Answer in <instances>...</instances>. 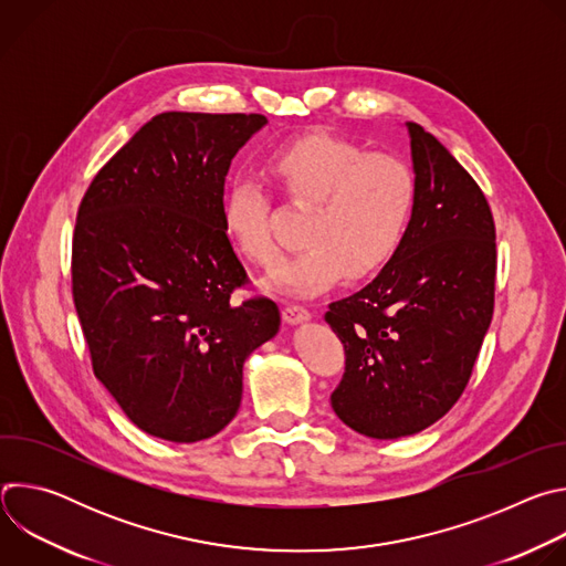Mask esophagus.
Listing matches in <instances>:
<instances>
[{
  "label": "esophagus",
  "instance_id": "34e87169",
  "mask_svg": "<svg viewBox=\"0 0 566 566\" xmlns=\"http://www.w3.org/2000/svg\"><path fill=\"white\" fill-rule=\"evenodd\" d=\"M282 317H284V322H289V325H297V322H304L311 317V311L302 304H286L282 308Z\"/></svg>",
  "mask_w": 566,
  "mask_h": 566
}]
</instances>
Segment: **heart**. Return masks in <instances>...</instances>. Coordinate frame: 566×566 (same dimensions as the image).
Here are the masks:
<instances>
[{
	"label": "heart",
	"instance_id": "obj_1",
	"mask_svg": "<svg viewBox=\"0 0 566 566\" xmlns=\"http://www.w3.org/2000/svg\"><path fill=\"white\" fill-rule=\"evenodd\" d=\"M269 170L291 201L308 206L306 244L284 260L269 284L293 295H317L343 275L363 280L396 253L415 208V175L406 160L315 132L280 145ZM223 226L234 251L271 266L280 247L271 232V197L264 184L239 172L223 201Z\"/></svg>",
	"mask_w": 566,
	"mask_h": 566
}]
</instances>
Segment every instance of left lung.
I'll list each match as a JSON object with an SVG mask.
<instances>
[{
  "label": "left lung",
  "instance_id": "left-lung-1",
  "mask_svg": "<svg viewBox=\"0 0 566 566\" xmlns=\"http://www.w3.org/2000/svg\"><path fill=\"white\" fill-rule=\"evenodd\" d=\"M408 132L417 195L406 234L365 289L325 313L345 345L332 408L371 439L417 434L454 406L495 306L489 201L430 132Z\"/></svg>",
  "mask_w": 566,
  "mask_h": 566
}]
</instances>
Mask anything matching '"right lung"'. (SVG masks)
<instances>
[{
    "instance_id": "obj_1",
    "label": "right lung",
    "mask_w": 566,
    "mask_h": 566,
    "mask_svg": "<svg viewBox=\"0 0 566 566\" xmlns=\"http://www.w3.org/2000/svg\"><path fill=\"white\" fill-rule=\"evenodd\" d=\"M262 114L166 112L94 177L71 247L73 304L96 378L143 432L195 443L241 402L244 360L280 329L223 226L232 156Z\"/></svg>"
}]
</instances>
